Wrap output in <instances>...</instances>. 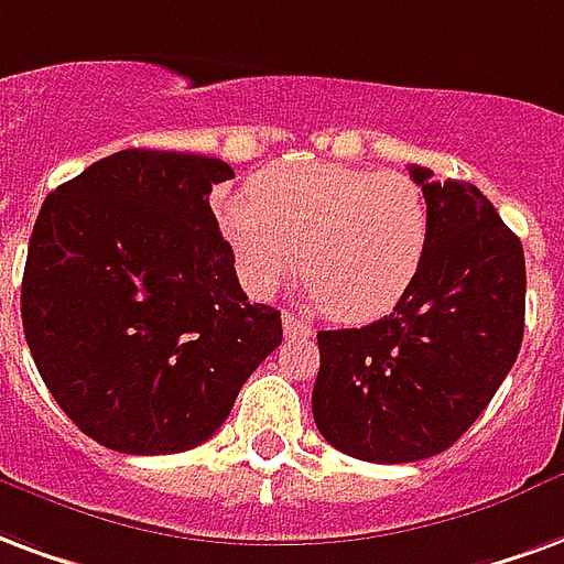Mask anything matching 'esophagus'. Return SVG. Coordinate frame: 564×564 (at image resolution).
Listing matches in <instances>:
<instances>
[{
    "label": "esophagus",
    "instance_id": "1",
    "mask_svg": "<svg viewBox=\"0 0 564 564\" xmlns=\"http://www.w3.org/2000/svg\"><path fill=\"white\" fill-rule=\"evenodd\" d=\"M283 335L286 337H307L311 335V325L299 319L293 314H283Z\"/></svg>",
    "mask_w": 564,
    "mask_h": 564
}]
</instances>
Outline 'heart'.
<instances>
[{"label": "heart", "mask_w": 564, "mask_h": 564, "mask_svg": "<svg viewBox=\"0 0 564 564\" xmlns=\"http://www.w3.org/2000/svg\"><path fill=\"white\" fill-rule=\"evenodd\" d=\"M218 218L250 293H274L299 250L304 293L340 323L394 311L431 241L427 203L410 176L332 161L262 170L250 194L220 199Z\"/></svg>", "instance_id": "heart-1"}]
</instances>
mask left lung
I'll use <instances>...</instances> for the list:
<instances>
[{
    "label": "left lung",
    "instance_id": "left-lung-1",
    "mask_svg": "<svg viewBox=\"0 0 564 564\" xmlns=\"http://www.w3.org/2000/svg\"><path fill=\"white\" fill-rule=\"evenodd\" d=\"M431 241L394 314L319 332L314 421L337 452L412 463L452 448L494 400L523 344V245L469 182L412 164Z\"/></svg>",
    "mask_w": 564,
    "mask_h": 564
}]
</instances>
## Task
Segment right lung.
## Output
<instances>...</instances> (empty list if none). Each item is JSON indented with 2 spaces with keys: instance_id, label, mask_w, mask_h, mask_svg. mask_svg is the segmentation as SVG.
I'll return each mask as SVG.
<instances>
[{
  "instance_id": "1",
  "label": "right lung",
  "mask_w": 564,
  "mask_h": 564,
  "mask_svg": "<svg viewBox=\"0 0 564 564\" xmlns=\"http://www.w3.org/2000/svg\"><path fill=\"white\" fill-rule=\"evenodd\" d=\"M220 158L124 149L59 185L29 239L20 314L41 379L122 454L197 448L281 344L208 206Z\"/></svg>"
}]
</instances>
